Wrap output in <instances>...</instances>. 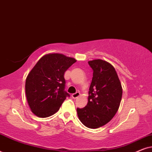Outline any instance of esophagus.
Here are the masks:
<instances>
[{
    "mask_svg": "<svg viewBox=\"0 0 152 152\" xmlns=\"http://www.w3.org/2000/svg\"><path fill=\"white\" fill-rule=\"evenodd\" d=\"M80 92H76L75 93H73V94H72V97L73 99H76V98H77V97L80 96Z\"/></svg>",
    "mask_w": 152,
    "mask_h": 152,
    "instance_id": "esophagus-1",
    "label": "esophagus"
}]
</instances>
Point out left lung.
Returning a JSON list of instances; mask_svg holds the SVG:
<instances>
[{
  "instance_id": "8db88e82",
  "label": "left lung",
  "mask_w": 152,
  "mask_h": 152,
  "mask_svg": "<svg viewBox=\"0 0 152 152\" xmlns=\"http://www.w3.org/2000/svg\"><path fill=\"white\" fill-rule=\"evenodd\" d=\"M93 70L87 105L77 109L79 119L86 127H101L114 117L122 95L121 83L115 68L102 59L88 61Z\"/></svg>"
}]
</instances>
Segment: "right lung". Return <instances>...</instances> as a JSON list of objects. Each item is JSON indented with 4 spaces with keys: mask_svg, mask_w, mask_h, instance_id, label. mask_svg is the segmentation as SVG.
<instances>
[{
    "mask_svg": "<svg viewBox=\"0 0 152 152\" xmlns=\"http://www.w3.org/2000/svg\"><path fill=\"white\" fill-rule=\"evenodd\" d=\"M77 60L63 54L45 55L29 72L26 94L31 111L39 118H47L59 111L69 94L64 91V72Z\"/></svg>",
    "mask_w": 152,
    "mask_h": 152,
    "instance_id": "1",
    "label": "right lung"
}]
</instances>
